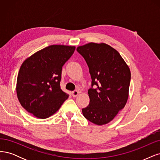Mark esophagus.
I'll list each match as a JSON object with an SVG mask.
<instances>
[{"mask_svg": "<svg viewBox=\"0 0 160 160\" xmlns=\"http://www.w3.org/2000/svg\"><path fill=\"white\" fill-rule=\"evenodd\" d=\"M80 93V92L78 90H74L73 92H72V95L73 97H76Z\"/></svg>", "mask_w": 160, "mask_h": 160, "instance_id": "esophagus-1", "label": "esophagus"}]
</instances>
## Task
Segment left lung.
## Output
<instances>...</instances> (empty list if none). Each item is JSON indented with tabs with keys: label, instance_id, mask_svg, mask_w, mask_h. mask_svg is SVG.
<instances>
[{
	"label": "left lung",
	"instance_id": "1",
	"mask_svg": "<svg viewBox=\"0 0 160 160\" xmlns=\"http://www.w3.org/2000/svg\"><path fill=\"white\" fill-rule=\"evenodd\" d=\"M76 50L85 59L92 78V88L88 91L90 103L82 114L96 125L106 124L128 101L130 70L119 52L105 43L90 42Z\"/></svg>",
	"mask_w": 160,
	"mask_h": 160
}]
</instances>
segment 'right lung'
<instances>
[{
    "label": "right lung",
    "mask_w": 160,
    "mask_h": 160,
    "mask_svg": "<svg viewBox=\"0 0 160 160\" xmlns=\"http://www.w3.org/2000/svg\"><path fill=\"white\" fill-rule=\"evenodd\" d=\"M75 46L51 45L26 59L18 72V99L24 109L40 119L57 112L68 94L60 88L62 66Z\"/></svg>",
    "instance_id": "right-lung-1"
}]
</instances>
